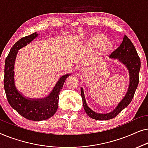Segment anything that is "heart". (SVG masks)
Here are the masks:
<instances>
[{
    "label": "heart",
    "mask_w": 148,
    "mask_h": 148,
    "mask_svg": "<svg viewBox=\"0 0 148 148\" xmlns=\"http://www.w3.org/2000/svg\"><path fill=\"white\" fill-rule=\"evenodd\" d=\"M89 43L92 47L98 48L102 46L103 51H108L112 46V42L106 40V38L102 34H96L90 38Z\"/></svg>",
    "instance_id": "heart-1"
}]
</instances>
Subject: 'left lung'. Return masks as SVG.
Listing matches in <instances>:
<instances>
[{
	"instance_id": "8db88e82",
	"label": "left lung",
	"mask_w": 148,
	"mask_h": 148,
	"mask_svg": "<svg viewBox=\"0 0 148 148\" xmlns=\"http://www.w3.org/2000/svg\"><path fill=\"white\" fill-rule=\"evenodd\" d=\"M110 58H117L126 66L129 73V86L127 92L116 108L111 112L100 114L93 111L86 104L83 88H81V94L84 110L87 114L92 119L99 121L109 120L114 118L119 112L130 104L134 96L135 90L139 84V73L141 67V60L134 45L127 36H124L123 42L110 55Z\"/></svg>"
}]
</instances>
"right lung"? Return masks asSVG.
<instances>
[{
	"label": "right lung",
	"mask_w": 148,
	"mask_h": 148,
	"mask_svg": "<svg viewBox=\"0 0 148 148\" xmlns=\"http://www.w3.org/2000/svg\"><path fill=\"white\" fill-rule=\"evenodd\" d=\"M35 33L20 39L11 48L5 59L4 88L9 104L20 115L28 120L40 121L46 120L53 116L58 106V98L66 77L70 74L62 75L51 93L44 98L32 99L24 97L16 89L14 83V64L18 50L29 44L37 37Z\"/></svg>",
	"instance_id": "right-lung-1"
}]
</instances>
